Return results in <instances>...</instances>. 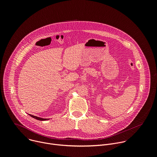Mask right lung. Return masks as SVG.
<instances>
[{"instance_id":"1","label":"right lung","mask_w":157,"mask_h":157,"mask_svg":"<svg viewBox=\"0 0 157 157\" xmlns=\"http://www.w3.org/2000/svg\"><path fill=\"white\" fill-rule=\"evenodd\" d=\"M32 117L35 119H37L38 121H47V120H49V119H43V118H41V117H36V116H33V115H31V114H29Z\"/></svg>"}]
</instances>
